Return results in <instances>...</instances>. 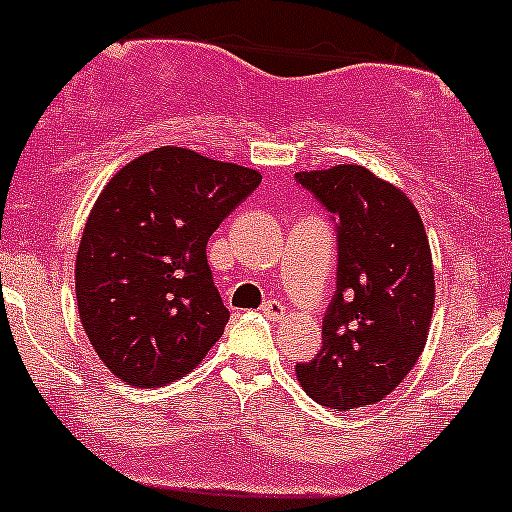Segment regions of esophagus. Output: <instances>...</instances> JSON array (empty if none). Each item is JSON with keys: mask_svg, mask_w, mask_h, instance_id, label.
<instances>
[{"mask_svg": "<svg viewBox=\"0 0 512 512\" xmlns=\"http://www.w3.org/2000/svg\"><path fill=\"white\" fill-rule=\"evenodd\" d=\"M261 314L268 319H283L285 317V304L280 300H266L261 304Z\"/></svg>", "mask_w": 512, "mask_h": 512, "instance_id": "1", "label": "esophagus"}]
</instances>
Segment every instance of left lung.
<instances>
[{
	"label": "left lung",
	"instance_id": "obj_1",
	"mask_svg": "<svg viewBox=\"0 0 512 512\" xmlns=\"http://www.w3.org/2000/svg\"><path fill=\"white\" fill-rule=\"evenodd\" d=\"M295 181L331 212L338 249L321 350L297 363V377L329 409L377 404L413 370L433 317V258L421 215L363 166L300 171Z\"/></svg>",
	"mask_w": 512,
	"mask_h": 512
}]
</instances>
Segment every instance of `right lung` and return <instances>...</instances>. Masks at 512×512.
Segmentation results:
<instances>
[{
    "mask_svg": "<svg viewBox=\"0 0 512 512\" xmlns=\"http://www.w3.org/2000/svg\"><path fill=\"white\" fill-rule=\"evenodd\" d=\"M261 183L244 166L159 147L118 171L79 244L77 307L103 365L132 387L188 375L225 333L229 309L205 246Z\"/></svg>",
    "mask_w": 512,
    "mask_h": 512,
    "instance_id": "obj_1",
    "label": "right lung"
}]
</instances>
